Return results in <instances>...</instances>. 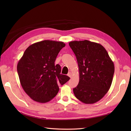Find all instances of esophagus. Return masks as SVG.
<instances>
[{
	"mask_svg": "<svg viewBox=\"0 0 131 131\" xmlns=\"http://www.w3.org/2000/svg\"><path fill=\"white\" fill-rule=\"evenodd\" d=\"M68 75L69 77H71V76H72V74H71V73H70V72H69V73H68Z\"/></svg>",
	"mask_w": 131,
	"mask_h": 131,
	"instance_id": "esophagus-1",
	"label": "esophagus"
}]
</instances>
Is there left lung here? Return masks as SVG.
<instances>
[{"instance_id":"8db88e82","label":"left lung","mask_w":131,"mask_h":131,"mask_svg":"<svg viewBox=\"0 0 131 131\" xmlns=\"http://www.w3.org/2000/svg\"><path fill=\"white\" fill-rule=\"evenodd\" d=\"M69 44L75 55L79 71L74 95L84 104H94L109 90L114 73V63L100 44L85 40Z\"/></svg>"}]
</instances>
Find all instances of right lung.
Masks as SVG:
<instances>
[{
	"mask_svg": "<svg viewBox=\"0 0 131 131\" xmlns=\"http://www.w3.org/2000/svg\"><path fill=\"white\" fill-rule=\"evenodd\" d=\"M65 46L62 41H39L30 46L19 60L17 70L19 81L24 91L34 101H51L58 92V85L70 79L61 74L60 65L54 64L58 53Z\"/></svg>",
	"mask_w": 131,
	"mask_h": 131,
	"instance_id": "add662e5",
	"label": "right lung"
}]
</instances>
